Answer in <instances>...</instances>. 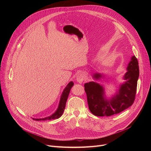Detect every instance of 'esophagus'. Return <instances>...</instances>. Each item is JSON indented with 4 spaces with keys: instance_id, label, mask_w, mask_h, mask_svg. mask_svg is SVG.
Here are the masks:
<instances>
[{
    "instance_id": "34e87169",
    "label": "esophagus",
    "mask_w": 151,
    "mask_h": 151,
    "mask_svg": "<svg viewBox=\"0 0 151 151\" xmlns=\"http://www.w3.org/2000/svg\"><path fill=\"white\" fill-rule=\"evenodd\" d=\"M85 78V75L83 73H79L76 76V81L79 83H81Z\"/></svg>"
}]
</instances>
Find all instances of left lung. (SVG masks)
Here are the masks:
<instances>
[{
    "instance_id": "obj_1",
    "label": "left lung",
    "mask_w": 151,
    "mask_h": 151,
    "mask_svg": "<svg viewBox=\"0 0 151 151\" xmlns=\"http://www.w3.org/2000/svg\"><path fill=\"white\" fill-rule=\"evenodd\" d=\"M127 69V72L124 76L126 81L120 85L116 95L110 100H107L104 97L102 85L93 81L84 84L89 109L93 115L97 116H111L122 112L133 104L139 76V63L135 56L132 57ZM101 77L100 73H95L93 76L95 79H100Z\"/></svg>"
}]
</instances>
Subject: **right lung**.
<instances>
[{"label":"right lung","mask_w":151,"mask_h":151,"mask_svg":"<svg viewBox=\"0 0 151 151\" xmlns=\"http://www.w3.org/2000/svg\"><path fill=\"white\" fill-rule=\"evenodd\" d=\"M73 85H74L73 82L72 81H71L68 84L66 87L64 88V90L63 91V93L61 94V96L60 97V103H59V105L58 107V109H57V111L55 112L54 114H53L52 115H51L50 116H48V117H46L44 118H40V119L32 118V119L35 121H45V120H51V119H55L59 118L64 112V109H65V107H66V101L68 100L70 91Z\"/></svg>","instance_id":"obj_1"}]
</instances>
